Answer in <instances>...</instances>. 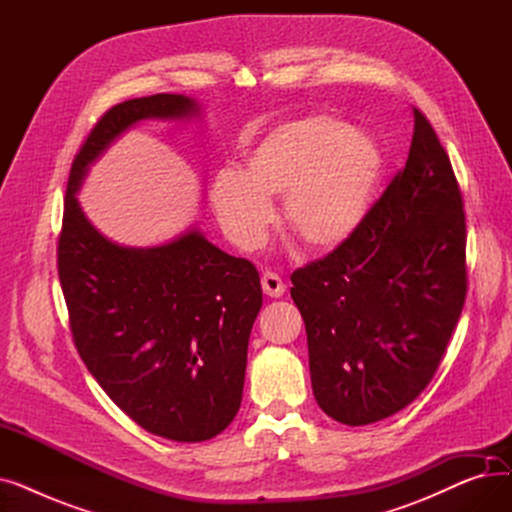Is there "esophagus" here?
<instances>
[{
	"label": "esophagus",
	"mask_w": 512,
	"mask_h": 512,
	"mask_svg": "<svg viewBox=\"0 0 512 512\" xmlns=\"http://www.w3.org/2000/svg\"><path fill=\"white\" fill-rule=\"evenodd\" d=\"M261 288H263V292L267 294V297H272V299H280L282 294H284V290H286L282 278L278 274H274V272H265L261 276Z\"/></svg>",
	"instance_id": "34e87169"
}]
</instances>
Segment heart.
<instances>
[{
  "mask_svg": "<svg viewBox=\"0 0 512 512\" xmlns=\"http://www.w3.org/2000/svg\"><path fill=\"white\" fill-rule=\"evenodd\" d=\"M382 172L378 145L332 116L276 126L245 155L242 172L220 170L209 199L240 249L261 245L282 197V220L311 253H332L363 224Z\"/></svg>",
  "mask_w": 512,
  "mask_h": 512,
  "instance_id": "1",
  "label": "heart"
}]
</instances>
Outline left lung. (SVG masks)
Masks as SVG:
<instances>
[{
	"mask_svg": "<svg viewBox=\"0 0 512 512\" xmlns=\"http://www.w3.org/2000/svg\"><path fill=\"white\" fill-rule=\"evenodd\" d=\"M413 114L405 170L351 240L290 276L315 400L344 425L411 405L432 382L465 305L461 188L432 124Z\"/></svg>",
	"mask_w": 512,
	"mask_h": 512,
	"instance_id": "8db88e82",
	"label": "left lung"
}]
</instances>
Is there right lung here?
Returning a JSON list of instances; mask_svg holds the SVG:
<instances>
[{
	"label": "right lung",
	"instance_id": "1",
	"mask_svg": "<svg viewBox=\"0 0 512 512\" xmlns=\"http://www.w3.org/2000/svg\"><path fill=\"white\" fill-rule=\"evenodd\" d=\"M201 116L186 95L114 105L76 153L58 240V274L80 359L149 434L203 442L240 409L251 328L263 294L255 265L188 228L166 245L126 247L103 236L76 193L89 168L143 120Z\"/></svg>",
	"mask_w": 512,
	"mask_h": 512
}]
</instances>
